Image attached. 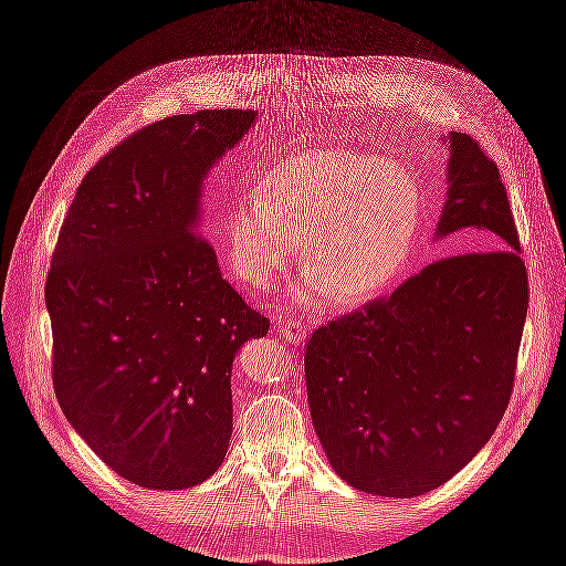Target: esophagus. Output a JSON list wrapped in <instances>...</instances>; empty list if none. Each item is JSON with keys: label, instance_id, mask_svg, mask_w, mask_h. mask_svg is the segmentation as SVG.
<instances>
[{"label": "esophagus", "instance_id": "obj_1", "mask_svg": "<svg viewBox=\"0 0 566 566\" xmlns=\"http://www.w3.org/2000/svg\"><path fill=\"white\" fill-rule=\"evenodd\" d=\"M273 328H276L287 342H293V345H302L306 339V325L300 318H281L273 323Z\"/></svg>", "mask_w": 566, "mask_h": 566}]
</instances>
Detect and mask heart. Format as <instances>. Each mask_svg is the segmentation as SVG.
<instances>
[{"label": "heart", "instance_id": "obj_1", "mask_svg": "<svg viewBox=\"0 0 566 566\" xmlns=\"http://www.w3.org/2000/svg\"><path fill=\"white\" fill-rule=\"evenodd\" d=\"M424 198L418 179L389 158L306 150L273 165L260 200L235 198L221 235L238 279L256 290L293 262L312 273L302 300L366 302L397 283L418 238Z\"/></svg>", "mask_w": 566, "mask_h": 566}]
</instances>
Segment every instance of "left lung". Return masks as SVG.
<instances>
[{
	"instance_id": "1",
	"label": "left lung",
	"mask_w": 566,
	"mask_h": 566,
	"mask_svg": "<svg viewBox=\"0 0 566 566\" xmlns=\"http://www.w3.org/2000/svg\"><path fill=\"white\" fill-rule=\"evenodd\" d=\"M449 144L437 235L476 229L499 250L432 262L304 345L325 455L347 484L385 499L447 484L491 439L515 385L528 306L517 227L499 165L468 134Z\"/></svg>"
}]
</instances>
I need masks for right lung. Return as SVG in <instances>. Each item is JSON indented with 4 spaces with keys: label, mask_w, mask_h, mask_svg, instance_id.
<instances>
[{
    "label": "right lung",
    "mask_w": 566,
    "mask_h": 566,
    "mask_svg": "<svg viewBox=\"0 0 566 566\" xmlns=\"http://www.w3.org/2000/svg\"><path fill=\"white\" fill-rule=\"evenodd\" d=\"M254 117L198 111L127 136L82 179L51 256L59 406L136 486L177 491L217 472L235 352L269 333L198 227L205 175Z\"/></svg>",
    "instance_id": "add662e5"
}]
</instances>
